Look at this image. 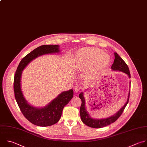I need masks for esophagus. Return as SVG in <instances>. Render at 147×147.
<instances>
[{"instance_id": "1", "label": "esophagus", "mask_w": 147, "mask_h": 147, "mask_svg": "<svg viewBox=\"0 0 147 147\" xmlns=\"http://www.w3.org/2000/svg\"><path fill=\"white\" fill-rule=\"evenodd\" d=\"M80 89H81V88L78 85H76V86L74 87V90H75L76 92H78Z\"/></svg>"}]
</instances>
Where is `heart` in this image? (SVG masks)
I'll list each match as a JSON object with an SVG mask.
<instances>
[{
    "mask_svg": "<svg viewBox=\"0 0 147 147\" xmlns=\"http://www.w3.org/2000/svg\"><path fill=\"white\" fill-rule=\"evenodd\" d=\"M110 62V57L106 53L97 48H84L77 53L74 65L78 70H84L89 66L88 75H92L107 67Z\"/></svg>",
    "mask_w": 147,
    "mask_h": 147,
    "instance_id": "b5f03b06",
    "label": "heart"
}]
</instances>
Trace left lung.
Masks as SVG:
<instances>
[{
  "mask_svg": "<svg viewBox=\"0 0 147 147\" xmlns=\"http://www.w3.org/2000/svg\"><path fill=\"white\" fill-rule=\"evenodd\" d=\"M114 56L115 59L113 64L111 66V69L112 70L114 71H122L126 74L128 77L130 78V73L129 69V67L126 63L125 62V61L118 55L117 53H114ZM129 91L128 93V96L127 101L124 105V106L118 111L117 113H115L114 115L108 117L106 118H102V119H95L92 118L88 111H86V107H85V100L84 96V93L81 92L79 94V97L81 99L82 103L81 105L80 110V117L82 121L84 123H85L86 125L93 127V128H101L105 126H106L107 125H110L111 123L114 122L115 121L117 120V119L121 116V115L122 114L123 110H125V108L126 107L127 104L128 103V101L129 99V96H130V82L129 85Z\"/></svg>",
  "mask_w": 147,
  "mask_h": 147,
  "instance_id": "1",
  "label": "left lung"
}]
</instances>
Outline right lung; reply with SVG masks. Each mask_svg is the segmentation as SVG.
<instances>
[{
  "label": "right lung",
  "mask_w": 147,
  "mask_h": 147,
  "mask_svg": "<svg viewBox=\"0 0 147 147\" xmlns=\"http://www.w3.org/2000/svg\"><path fill=\"white\" fill-rule=\"evenodd\" d=\"M59 53L60 50L58 45H43L36 48L21 60L14 76V91L18 105L24 117L32 123L38 126H51L59 121L64 107L73 98V90L71 89L62 92L44 107H34L26 101L21 89L22 71L31 61L37 57Z\"/></svg>",
  "instance_id": "obj_1"
}]
</instances>
